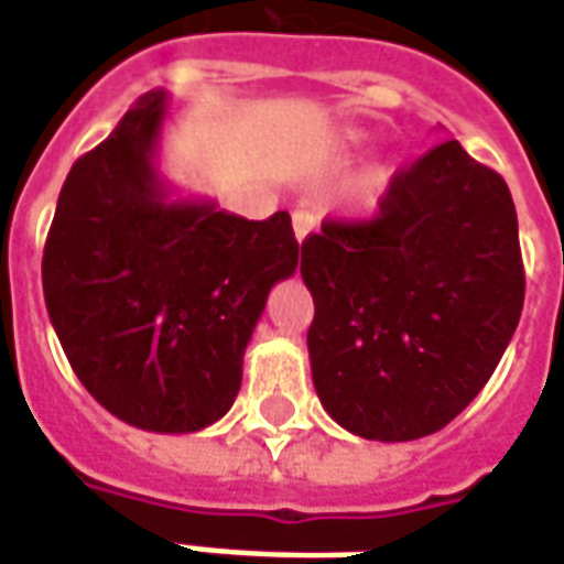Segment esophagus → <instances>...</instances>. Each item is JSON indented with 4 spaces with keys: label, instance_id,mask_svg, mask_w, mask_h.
Instances as JSON below:
<instances>
[{
    "label": "esophagus",
    "instance_id": "1",
    "mask_svg": "<svg viewBox=\"0 0 564 564\" xmlns=\"http://www.w3.org/2000/svg\"><path fill=\"white\" fill-rule=\"evenodd\" d=\"M291 225H294V237H297V242H303V239L315 230V215L310 209H297L291 215Z\"/></svg>",
    "mask_w": 564,
    "mask_h": 564
}]
</instances>
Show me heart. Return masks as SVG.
Masks as SVG:
<instances>
[{
  "label": "heart",
  "instance_id": "1",
  "mask_svg": "<svg viewBox=\"0 0 564 564\" xmlns=\"http://www.w3.org/2000/svg\"><path fill=\"white\" fill-rule=\"evenodd\" d=\"M391 166H373L370 173L361 175L352 187V203L358 209H373L379 203V197L389 191L391 185Z\"/></svg>",
  "mask_w": 564,
  "mask_h": 564
}]
</instances>
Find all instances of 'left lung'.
Returning <instances> with one entry per match:
<instances>
[{
	"mask_svg": "<svg viewBox=\"0 0 564 564\" xmlns=\"http://www.w3.org/2000/svg\"><path fill=\"white\" fill-rule=\"evenodd\" d=\"M306 334L327 416L358 437L419 441L489 382L525 297L517 206L455 139L391 178L370 221L301 246Z\"/></svg>",
	"mask_w": 564,
	"mask_h": 564,
	"instance_id": "obj_1",
	"label": "left lung"
}]
</instances>
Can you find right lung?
<instances>
[{
    "label": "right lung",
    "instance_id": "add662e5",
    "mask_svg": "<svg viewBox=\"0 0 564 564\" xmlns=\"http://www.w3.org/2000/svg\"><path fill=\"white\" fill-rule=\"evenodd\" d=\"M170 97L135 99L75 161L42 258L51 325L111 416L158 434L209 429L275 282L297 270L289 212L267 221L173 197L158 170Z\"/></svg>",
    "mask_w": 564,
    "mask_h": 564
}]
</instances>
